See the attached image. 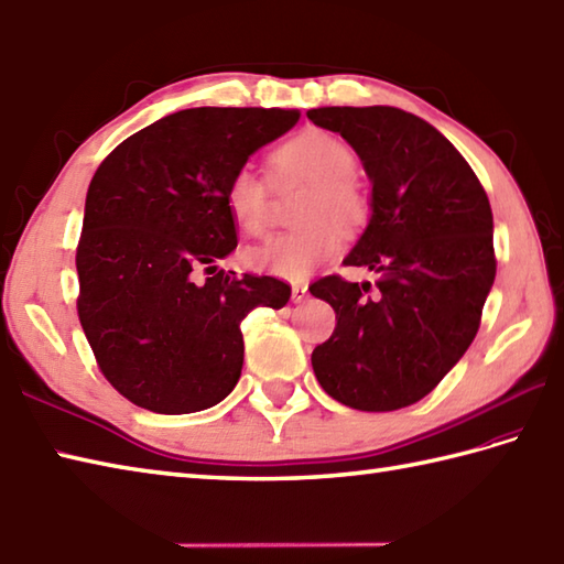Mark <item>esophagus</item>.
Segmentation results:
<instances>
[{
    "mask_svg": "<svg viewBox=\"0 0 564 564\" xmlns=\"http://www.w3.org/2000/svg\"><path fill=\"white\" fill-rule=\"evenodd\" d=\"M308 299V286L306 284H294L292 286V302L294 304H302Z\"/></svg>",
    "mask_w": 564,
    "mask_h": 564,
    "instance_id": "34e87169",
    "label": "esophagus"
}]
</instances>
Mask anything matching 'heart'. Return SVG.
<instances>
[{
  "mask_svg": "<svg viewBox=\"0 0 564 564\" xmlns=\"http://www.w3.org/2000/svg\"><path fill=\"white\" fill-rule=\"evenodd\" d=\"M278 175H296L312 185L302 209L308 226L270 238L248 250V265L302 282L343 246L340 228H355L365 218V202L355 189L358 158L326 131H306L286 141L272 158ZM226 206L240 231L260 236L268 226V187L256 167H238L226 185Z\"/></svg>",
  "mask_w": 564,
  "mask_h": 564,
  "instance_id": "obj_1",
  "label": "heart"
}]
</instances>
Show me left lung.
<instances>
[{
	"label": "left lung",
	"instance_id": "obj_1",
	"mask_svg": "<svg viewBox=\"0 0 564 564\" xmlns=\"http://www.w3.org/2000/svg\"><path fill=\"white\" fill-rule=\"evenodd\" d=\"M306 117L340 133L372 182L370 221L346 265L308 286L336 312L316 346L318 384L358 411H394L433 392L475 340L497 274L487 192L447 138L397 107H321Z\"/></svg>",
	"mask_w": 564,
	"mask_h": 564
}]
</instances>
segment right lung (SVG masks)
Here are the masks:
<instances>
[{
  "label": "right lung",
  "instance_id": "1",
  "mask_svg": "<svg viewBox=\"0 0 564 564\" xmlns=\"http://www.w3.org/2000/svg\"><path fill=\"white\" fill-rule=\"evenodd\" d=\"M296 121V109H182L126 138L91 177L77 314L99 370L135 406L218 404L243 367L240 321L290 302V284L216 262L238 246L228 180Z\"/></svg>",
  "mask_w": 564,
  "mask_h": 564
}]
</instances>
